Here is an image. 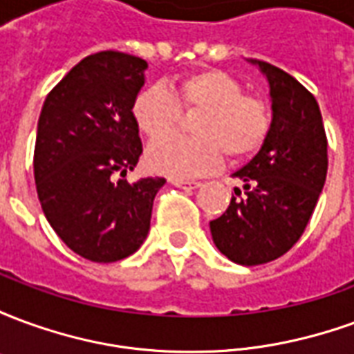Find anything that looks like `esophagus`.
Masks as SVG:
<instances>
[{"instance_id":"obj_1","label":"esophagus","mask_w":354,"mask_h":354,"mask_svg":"<svg viewBox=\"0 0 354 354\" xmlns=\"http://www.w3.org/2000/svg\"><path fill=\"white\" fill-rule=\"evenodd\" d=\"M170 184H174L176 187H182V189H197L201 185V182L197 180H182V178H170Z\"/></svg>"}]
</instances>
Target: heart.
I'll use <instances>...</instances> for the list:
<instances>
[{
    "instance_id": "1",
    "label": "heart",
    "mask_w": 354,
    "mask_h": 354,
    "mask_svg": "<svg viewBox=\"0 0 354 354\" xmlns=\"http://www.w3.org/2000/svg\"><path fill=\"white\" fill-rule=\"evenodd\" d=\"M180 111H199L195 137H165L147 147L151 172L170 178L207 174L225 157L248 161L260 151L273 127V109L261 96L246 94L243 83L223 70L189 72L161 85L142 88L132 102V119L147 138H159L179 120Z\"/></svg>"
}]
</instances>
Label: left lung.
I'll use <instances>...</instances> for the list:
<instances>
[{"label":"left lung","mask_w":354,"mask_h":354,"mask_svg":"<svg viewBox=\"0 0 354 354\" xmlns=\"http://www.w3.org/2000/svg\"><path fill=\"white\" fill-rule=\"evenodd\" d=\"M260 66L271 88L273 127L252 161L237 170L227 210L210 222L218 250L241 266L281 258L304 235L328 172V140L319 104L281 68Z\"/></svg>","instance_id":"obj_1"}]
</instances>
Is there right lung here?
<instances>
[{
  "mask_svg": "<svg viewBox=\"0 0 354 354\" xmlns=\"http://www.w3.org/2000/svg\"><path fill=\"white\" fill-rule=\"evenodd\" d=\"M146 68L119 50L83 58L47 94L37 123L34 176L45 218L70 250L96 263L138 250L167 182L124 178L142 155L131 108Z\"/></svg>",
  "mask_w": 354,
  "mask_h": 354,
  "instance_id": "add662e5",
  "label": "right lung"
}]
</instances>
